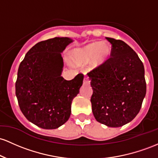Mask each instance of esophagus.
<instances>
[{
	"label": "esophagus",
	"instance_id": "1",
	"mask_svg": "<svg viewBox=\"0 0 158 158\" xmlns=\"http://www.w3.org/2000/svg\"><path fill=\"white\" fill-rule=\"evenodd\" d=\"M90 84V81L89 79L88 76H85L84 77V84L85 85H89Z\"/></svg>",
	"mask_w": 158,
	"mask_h": 158
}]
</instances>
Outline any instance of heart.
<instances>
[{
	"instance_id": "b5f03b06",
	"label": "heart",
	"mask_w": 158,
	"mask_h": 158,
	"mask_svg": "<svg viewBox=\"0 0 158 158\" xmlns=\"http://www.w3.org/2000/svg\"><path fill=\"white\" fill-rule=\"evenodd\" d=\"M110 54V47L105 42H93L72 51V57L76 63H87L93 60L94 65L104 63Z\"/></svg>"
}]
</instances>
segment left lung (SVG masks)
Instances as JSON below:
<instances>
[{
    "mask_svg": "<svg viewBox=\"0 0 158 158\" xmlns=\"http://www.w3.org/2000/svg\"><path fill=\"white\" fill-rule=\"evenodd\" d=\"M106 39L112 45L110 56L87 74L93 90L90 101L97 121L118 127L140 110L146 93L144 65L125 42Z\"/></svg>",
    "mask_w": 158,
    "mask_h": 158,
    "instance_id": "8db88e82",
    "label": "left lung"
}]
</instances>
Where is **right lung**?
<instances>
[{
	"label": "right lung",
	"mask_w": 158,
	"mask_h": 158,
	"mask_svg": "<svg viewBox=\"0 0 158 158\" xmlns=\"http://www.w3.org/2000/svg\"><path fill=\"white\" fill-rule=\"evenodd\" d=\"M72 42L55 37L38 42L19 65L15 82L19 107L28 121L42 128L55 129L68 121L72 100L83 84V74L71 81L61 76V53Z\"/></svg>",
	"instance_id": "right-lung-1"
}]
</instances>
